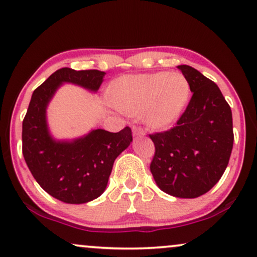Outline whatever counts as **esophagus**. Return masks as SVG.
Returning a JSON list of instances; mask_svg holds the SVG:
<instances>
[{"mask_svg":"<svg viewBox=\"0 0 257 257\" xmlns=\"http://www.w3.org/2000/svg\"><path fill=\"white\" fill-rule=\"evenodd\" d=\"M132 133H133V137H144L145 136V131L141 127H133Z\"/></svg>","mask_w":257,"mask_h":257,"instance_id":"esophagus-1","label":"esophagus"}]
</instances>
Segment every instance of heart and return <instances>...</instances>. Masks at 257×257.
Wrapping results in <instances>:
<instances>
[{"label":"heart","mask_w":257,"mask_h":257,"mask_svg":"<svg viewBox=\"0 0 257 257\" xmlns=\"http://www.w3.org/2000/svg\"><path fill=\"white\" fill-rule=\"evenodd\" d=\"M108 100L125 114L142 116L150 127L168 130L188 105L191 87L182 73L157 72L120 76L112 82Z\"/></svg>","instance_id":"1"}]
</instances>
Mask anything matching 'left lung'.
Instances as JSON below:
<instances>
[{
    "instance_id": "left-lung-1",
    "label": "left lung",
    "mask_w": 257,
    "mask_h": 257,
    "mask_svg": "<svg viewBox=\"0 0 257 257\" xmlns=\"http://www.w3.org/2000/svg\"><path fill=\"white\" fill-rule=\"evenodd\" d=\"M177 68L194 94L177 126L150 135L156 146L150 170L162 191L196 198L208 192L228 166L234 144L232 114L214 81L188 65Z\"/></svg>"
}]
</instances>
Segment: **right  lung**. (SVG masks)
<instances>
[{
	"mask_svg": "<svg viewBox=\"0 0 257 257\" xmlns=\"http://www.w3.org/2000/svg\"><path fill=\"white\" fill-rule=\"evenodd\" d=\"M106 73L61 68L33 93L22 122V152L33 177L47 194L68 204H82L105 191L113 163L132 143L131 128L112 133L91 130L74 139H56L47 121V107L63 84L98 92Z\"/></svg>",
	"mask_w": 257,
	"mask_h": 257,
	"instance_id": "1",
	"label": "right lung"
}]
</instances>
